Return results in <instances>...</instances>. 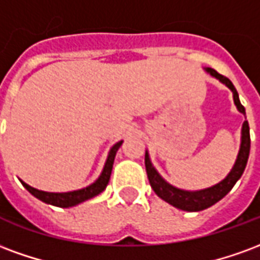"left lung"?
Returning <instances> with one entry per match:
<instances>
[{
	"mask_svg": "<svg viewBox=\"0 0 260 260\" xmlns=\"http://www.w3.org/2000/svg\"><path fill=\"white\" fill-rule=\"evenodd\" d=\"M206 72L212 75L213 78L220 80L221 83H224L230 90L233 91L235 106H237L240 113L245 115V108L241 104L240 97H238V93H237V89L233 85V82L212 68H206ZM249 150H251L249 125H248V121H244L242 131H241L240 152H238V156H237V160H235L234 167L231 169L229 175L216 185L206 188V189H201V191H184V189H180V188H175L171 184H169L167 181L163 180V177L158 174L157 170L153 167L152 161H150L149 153L146 152V154H145V166H146L147 178H149V182H150L153 191L156 192V195L158 198H161L167 203H170V205L177 207V209L185 210V212L205 210V209L210 207L214 203H217L220 199H223L224 196L233 189L235 182L240 180L244 170H245L248 157H249Z\"/></svg>",
	"mask_w": 260,
	"mask_h": 260,
	"instance_id": "8db88e82",
	"label": "left lung"
}]
</instances>
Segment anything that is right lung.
Segmentation results:
<instances>
[{
    "mask_svg": "<svg viewBox=\"0 0 260 260\" xmlns=\"http://www.w3.org/2000/svg\"><path fill=\"white\" fill-rule=\"evenodd\" d=\"M122 145V141H119L118 143H115L111 149H110V153H108V157L106 160V164H104V169H103L102 174L97 178L93 184H90L86 188H82V189H78V191H71V192H44L39 191L33 186L27 185L26 182L20 181L22 185L25 186L27 191L30 192L31 195L36 196L37 199H40L44 203H48V205H53V206L58 207H72L79 205L82 202L87 201V199H91L94 198L99 193H102L106 186H107L108 181H110V175H111V171H113V164L114 158H115V154H117V150L119 149V146Z\"/></svg>",
    "mask_w": 260,
    "mask_h": 260,
    "instance_id": "1",
    "label": "right lung"
}]
</instances>
